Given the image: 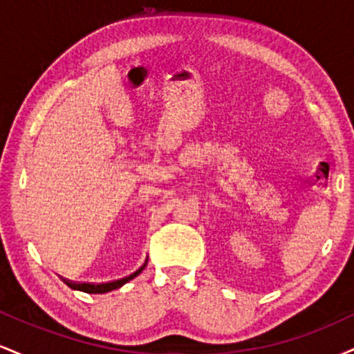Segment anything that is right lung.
Listing matches in <instances>:
<instances>
[{
    "label": "right lung",
    "instance_id": "right-lung-1",
    "mask_svg": "<svg viewBox=\"0 0 354 354\" xmlns=\"http://www.w3.org/2000/svg\"><path fill=\"white\" fill-rule=\"evenodd\" d=\"M146 263L143 266L140 268V270H136L135 273L126 276V278H121V279H116V281H109V283H101V284H95V283H75V281H70V279H64V283L68 284V286L73 288V290H80V291H84V293H108V291H113V290H118L120 286H123L124 283H128L129 279H133L135 276H138L141 273V271L145 270Z\"/></svg>",
    "mask_w": 354,
    "mask_h": 354
}]
</instances>
